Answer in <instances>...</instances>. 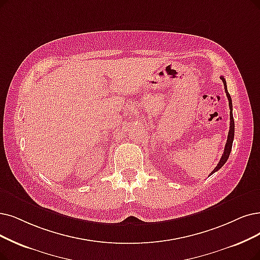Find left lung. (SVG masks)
I'll list each match as a JSON object with an SVG mask.
<instances>
[{"instance_id":"obj_1","label":"left lung","mask_w":260,"mask_h":260,"mask_svg":"<svg viewBox=\"0 0 260 260\" xmlns=\"http://www.w3.org/2000/svg\"><path fill=\"white\" fill-rule=\"evenodd\" d=\"M221 80L223 81L224 83V88H225V92H226V96H227V99H228V103H230V109H231V124H230V132H228V137H227V142H226V145H225V148H224V152L222 154V158L220 160V162L217 163V165L215 166V169L211 172L210 175H212L213 173L219 171L222 166L226 163L228 157H230L231 154V151H232V147H233V142H234V137H235V121H234V117H233V101H232V97L230 95V92H228L227 90V85H226V81L224 79L223 76L220 77ZM209 175V176H210Z\"/></svg>"}]
</instances>
